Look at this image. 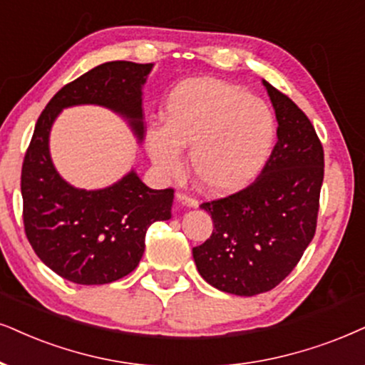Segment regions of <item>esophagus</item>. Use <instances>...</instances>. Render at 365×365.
I'll list each match as a JSON object with an SVG mask.
<instances>
[{"label":"esophagus","mask_w":365,"mask_h":365,"mask_svg":"<svg viewBox=\"0 0 365 365\" xmlns=\"http://www.w3.org/2000/svg\"><path fill=\"white\" fill-rule=\"evenodd\" d=\"M177 200H178L182 205L192 207V209H195V207H198V202L195 200V198L190 197V195H187V193L178 192V193H177Z\"/></svg>","instance_id":"esophagus-1"}]
</instances>
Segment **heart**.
<instances>
[{
	"label": "heart",
	"mask_w": 365,
	"mask_h": 365,
	"mask_svg": "<svg viewBox=\"0 0 365 365\" xmlns=\"http://www.w3.org/2000/svg\"><path fill=\"white\" fill-rule=\"evenodd\" d=\"M273 140L274 118L266 103L227 82L198 79L172 92L165 126L150 129L146 146L167 175L182 170V148H190L198 185L229 192L259 173Z\"/></svg>",
	"instance_id": "obj_1"
}]
</instances>
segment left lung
<instances>
[{
	"label": "left lung",
	"instance_id": "left-lung-1",
	"mask_svg": "<svg viewBox=\"0 0 365 365\" xmlns=\"http://www.w3.org/2000/svg\"><path fill=\"white\" fill-rule=\"evenodd\" d=\"M262 84L278 141L251 185L200 205L212 215L214 232L192 249L202 278L239 297L269 292L298 264L315 236L324 182V148L310 119L288 96Z\"/></svg>",
	"mask_w": 365,
	"mask_h": 365
}]
</instances>
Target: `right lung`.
<instances>
[{
  "mask_svg": "<svg viewBox=\"0 0 365 365\" xmlns=\"http://www.w3.org/2000/svg\"><path fill=\"white\" fill-rule=\"evenodd\" d=\"M153 63L106 62L63 86L36 121L21 168L23 224L35 255L63 279L106 284L140 264L146 230L172 217L173 190L146 187L135 170L99 190L76 188L50 156L53 121L72 106H103L143 140V86Z\"/></svg>",
  "mask_w": 365,
  "mask_h": 365,
  "instance_id": "1",
  "label": "right lung"
}]
</instances>
